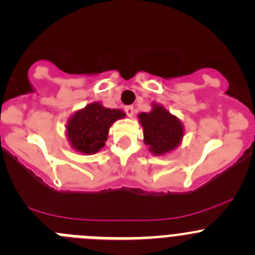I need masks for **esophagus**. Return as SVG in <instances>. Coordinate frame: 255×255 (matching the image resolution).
Returning <instances> with one entry per match:
<instances>
[{"mask_svg":"<svg viewBox=\"0 0 255 255\" xmlns=\"http://www.w3.org/2000/svg\"><path fill=\"white\" fill-rule=\"evenodd\" d=\"M125 112H126V113H127L128 117H132L133 114H134V108H133L132 106H127L125 108Z\"/></svg>","mask_w":255,"mask_h":255,"instance_id":"esophagus-1","label":"esophagus"}]
</instances>
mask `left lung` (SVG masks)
Segmentation results:
<instances>
[{"mask_svg": "<svg viewBox=\"0 0 255 255\" xmlns=\"http://www.w3.org/2000/svg\"><path fill=\"white\" fill-rule=\"evenodd\" d=\"M143 127L144 143L156 156L171 152L184 137V127L177 117L172 116L160 104H154L148 113L138 114Z\"/></svg>", "mask_w": 255, "mask_h": 255, "instance_id": "8db88e82", "label": "left lung"}]
</instances>
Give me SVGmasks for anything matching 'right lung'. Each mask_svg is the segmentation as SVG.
Masks as SVG:
<instances>
[{
    "mask_svg": "<svg viewBox=\"0 0 255 255\" xmlns=\"http://www.w3.org/2000/svg\"><path fill=\"white\" fill-rule=\"evenodd\" d=\"M123 117L126 113L121 109L106 108L98 102L88 104L68 121L66 134L71 147L85 154L98 152L106 144L111 126Z\"/></svg>",
    "mask_w": 255,
    "mask_h": 255,
    "instance_id": "obj_1",
    "label": "right lung"
}]
</instances>
